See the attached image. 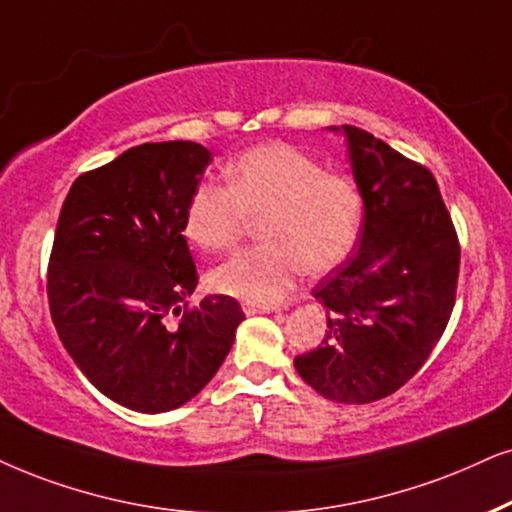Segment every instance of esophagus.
Listing matches in <instances>:
<instances>
[{
	"label": "esophagus",
	"instance_id": "obj_1",
	"mask_svg": "<svg viewBox=\"0 0 512 512\" xmlns=\"http://www.w3.org/2000/svg\"><path fill=\"white\" fill-rule=\"evenodd\" d=\"M245 314H269L276 312V304H255V302H245L243 304Z\"/></svg>",
	"mask_w": 512,
	"mask_h": 512
}]
</instances>
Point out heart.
Instances as JSON below:
<instances>
[{"label": "heart", "instance_id": "heart-1", "mask_svg": "<svg viewBox=\"0 0 512 512\" xmlns=\"http://www.w3.org/2000/svg\"><path fill=\"white\" fill-rule=\"evenodd\" d=\"M229 184L200 181L184 212V234L219 252L241 241L250 217L262 243L212 269L210 286L245 302H276L295 276L326 274L352 252L361 229V193L352 179L326 172L290 144L245 151L226 170Z\"/></svg>", "mask_w": 512, "mask_h": 512}]
</instances>
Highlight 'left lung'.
<instances>
[{
    "label": "left lung",
    "mask_w": 512,
    "mask_h": 512,
    "mask_svg": "<svg viewBox=\"0 0 512 512\" xmlns=\"http://www.w3.org/2000/svg\"><path fill=\"white\" fill-rule=\"evenodd\" d=\"M338 132V127H331ZM364 198L359 248L312 293L326 335L297 354L302 380L340 404H371L428 361L456 304L461 243L437 179L366 129L342 125Z\"/></svg>",
    "instance_id": "left-lung-1"
}]
</instances>
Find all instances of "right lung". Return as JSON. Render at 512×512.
I'll return each instance as SVG.
<instances>
[{
	"label": "right lung",
	"mask_w": 512,
	"mask_h": 512,
	"mask_svg": "<svg viewBox=\"0 0 512 512\" xmlns=\"http://www.w3.org/2000/svg\"><path fill=\"white\" fill-rule=\"evenodd\" d=\"M210 151L141 144L80 174L58 215L47 297L58 338L96 390L141 413L196 397L234 345L241 304H189L198 271L184 212Z\"/></svg>",
	"instance_id": "right-lung-1"
}]
</instances>
